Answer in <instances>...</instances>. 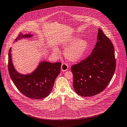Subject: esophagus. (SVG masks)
Here are the masks:
<instances>
[{
  "mask_svg": "<svg viewBox=\"0 0 127 127\" xmlns=\"http://www.w3.org/2000/svg\"><path fill=\"white\" fill-rule=\"evenodd\" d=\"M68 65L65 63H64L62 64L61 66V70L63 71H65L68 69Z\"/></svg>",
  "mask_w": 127,
  "mask_h": 127,
  "instance_id": "34e87169",
  "label": "esophagus"
}]
</instances>
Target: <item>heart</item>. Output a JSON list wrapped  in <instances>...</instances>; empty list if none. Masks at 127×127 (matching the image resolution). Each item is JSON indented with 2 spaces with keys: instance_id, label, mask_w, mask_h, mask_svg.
Listing matches in <instances>:
<instances>
[{
  "instance_id": "heart-1",
  "label": "heart",
  "mask_w": 127,
  "mask_h": 127,
  "mask_svg": "<svg viewBox=\"0 0 127 127\" xmlns=\"http://www.w3.org/2000/svg\"><path fill=\"white\" fill-rule=\"evenodd\" d=\"M64 46H69L64 51V56L69 61L76 62L80 60L86 52L89 47L88 42L85 39H81L79 36H75L64 41ZM54 53H58L56 49H54Z\"/></svg>"
}]
</instances>
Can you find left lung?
Wrapping results in <instances>:
<instances>
[{
  "instance_id": "obj_1",
  "label": "left lung",
  "mask_w": 127,
  "mask_h": 127,
  "mask_svg": "<svg viewBox=\"0 0 127 127\" xmlns=\"http://www.w3.org/2000/svg\"><path fill=\"white\" fill-rule=\"evenodd\" d=\"M97 40L90 55L71 68L74 90L84 97L92 96L103 91L115 71L116 61L112 43L100 29Z\"/></svg>"
}]
</instances>
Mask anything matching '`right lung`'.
I'll return each mask as SVG.
<instances>
[{
    "label": "right lung",
    "instance_id": "1",
    "mask_svg": "<svg viewBox=\"0 0 127 127\" xmlns=\"http://www.w3.org/2000/svg\"><path fill=\"white\" fill-rule=\"evenodd\" d=\"M32 36L31 33L23 35L21 33L15 41ZM11 51L10 48L8 54V70L12 81L18 90L25 96L32 99H41L48 96L60 73L62 63L41 62L31 74L23 75L15 69L12 62Z\"/></svg>",
    "mask_w": 127,
    "mask_h": 127
}]
</instances>
